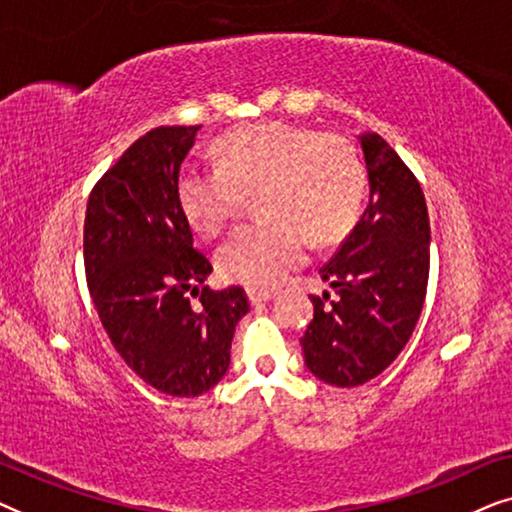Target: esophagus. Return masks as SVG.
<instances>
[{
	"label": "esophagus",
	"instance_id": "esophagus-1",
	"mask_svg": "<svg viewBox=\"0 0 512 512\" xmlns=\"http://www.w3.org/2000/svg\"><path fill=\"white\" fill-rule=\"evenodd\" d=\"M275 298V293L272 291H256V289H249V300L251 305H261V303H268V300Z\"/></svg>",
	"mask_w": 512,
	"mask_h": 512
}]
</instances>
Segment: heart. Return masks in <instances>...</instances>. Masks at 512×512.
<instances>
[{"instance_id": "heart-1", "label": "heart", "mask_w": 512, "mask_h": 512, "mask_svg": "<svg viewBox=\"0 0 512 512\" xmlns=\"http://www.w3.org/2000/svg\"><path fill=\"white\" fill-rule=\"evenodd\" d=\"M214 170L186 165L177 179L181 214L212 237L256 193L263 221L235 230L216 251L233 284L275 289L305 261L307 240L333 247L352 233L366 200V167L347 137L303 125L256 123L214 144Z\"/></svg>"}]
</instances>
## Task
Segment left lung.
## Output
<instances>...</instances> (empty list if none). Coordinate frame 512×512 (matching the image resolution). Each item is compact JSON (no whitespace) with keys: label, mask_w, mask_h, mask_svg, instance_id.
I'll return each instance as SVG.
<instances>
[{"label":"left lung","mask_w":512,"mask_h":512,"mask_svg":"<svg viewBox=\"0 0 512 512\" xmlns=\"http://www.w3.org/2000/svg\"><path fill=\"white\" fill-rule=\"evenodd\" d=\"M370 200L347 240L319 275L331 284L312 296L305 366L333 387H359L389 368L415 331L429 282V212L422 186L375 132H363Z\"/></svg>","instance_id":"obj_1"}]
</instances>
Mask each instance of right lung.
Segmentation results:
<instances>
[{"label":"right lung","instance_id":"1","mask_svg":"<svg viewBox=\"0 0 512 512\" xmlns=\"http://www.w3.org/2000/svg\"><path fill=\"white\" fill-rule=\"evenodd\" d=\"M198 130L163 125L139 137L90 191L83 223L88 291L111 345L146 384L184 398L221 382L235 326L249 312L240 286L199 289L212 263L193 249L177 200Z\"/></svg>","mask_w":512,"mask_h":512}]
</instances>
